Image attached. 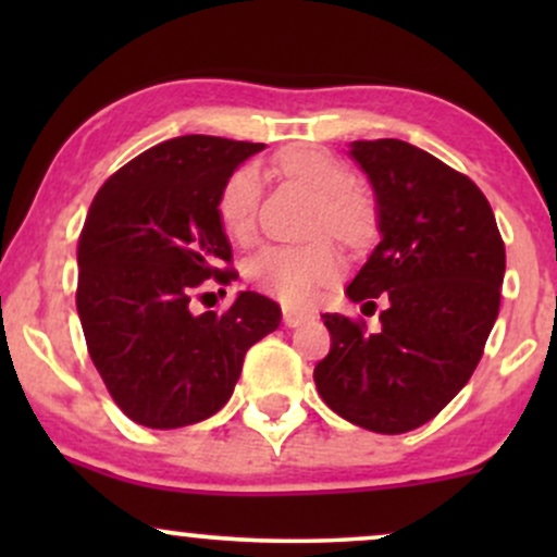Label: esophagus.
Segmentation results:
<instances>
[{"label":"esophagus","mask_w":557,"mask_h":557,"mask_svg":"<svg viewBox=\"0 0 557 557\" xmlns=\"http://www.w3.org/2000/svg\"><path fill=\"white\" fill-rule=\"evenodd\" d=\"M309 319H314V314H311V311L293 309V306H285V309H283V322L287 324V327H298V324L309 322Z\"/></svg>","instance_id":"obj_1"}]
</instances>
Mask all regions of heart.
Wrapping results in <instances>:
<instances>
[{"label":"heart","mask_w":557,"mask_h":557,"mask_svg":"<svg viewBox=\"0 0 557 557\" xmlns=\"http://www.w3.org/2000/svg\"><path fill=\"white\" fill-rule=\"evenodd\" d=\"M274 170L317 194L309 220L311 233H332L348 248H363L374 240L380 209L374 196L354 183L341 157L311 144H293L274 157ZM259 201V170L253 164H240L230 172L216 194V220L230 240L246 243L251 238ZM337 270L341 253L330 235H317L298 246H264L246 261L251 285L285 304H306L319 287L335 280Z\"/></svg>","instance_id":"heart-1"}]
</instances>
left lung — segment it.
Wrapping results in <instances>:
<instances>
[{"label": "left lung", "mask_w": 557, "mask_h": 557, "mask_svg": "<svg viewBox=\"0 0 557 557\" xmlns=\"http://www.w3.org/2000/svg\"><path fill=\"white\" fill-rule=\"evenodd\" d=\"M382 240L345 296L374 314H324L322 400L350 424L403 434L437 417L474 374L500 311L505 243L487 196L463 172L398 138L356 140Z\"/></svg>", "instance_id": "obj_1"}]
</instances>
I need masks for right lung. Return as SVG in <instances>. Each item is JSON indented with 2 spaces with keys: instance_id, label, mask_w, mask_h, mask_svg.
<instances>
[{
  "instance_id": "right-lung-1",
  "label": "right lung",
  "mask_w": 557,
  "mask_h": 557,
  "mask_svg": "<svg viewBox=\"0 0 557 557\" xmlns=\"http://www.w3.org/2000/svg\"><path fill=\"white\" fill-rule=\"evenodd\" d=\"M261 149L216 136L164 140L114 172L88 209L75 304L96 372L136 424L177 430L212 417L246 350L280 327V306L251 290L225 311H190L207 280L238 277L216 194Z\"/></svg>"
}]
</instances>
